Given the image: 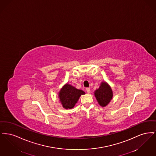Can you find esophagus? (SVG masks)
I'll list each match as a JSON object with an SVG mask.
<instances>
[{
	"instance_id": "esophagus-1",
	"label": "esophagus",
	"mask_w": 156,
	"mask_h": 156,
	"mask_svg": "<svg viewBox=\"0 0 156 156\" xmlns=\"http://www.w3.org/2000/svg\"><path fill=\"white\" fill-rule=\"evenodd\" d=\"M86 90H87V92L88 94H89V93L90 92V89L89 88H87L86 89Z\"/></svg>"
}]
</instances>
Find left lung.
Masks as SVG:
<instances>
[{
    "mask_svg": "<svg viewBox=\"0 0 156 156\" xmlns=\"http://www.w3.org/2000/svg\"><path fill=\"white\" fill-rule=\"evenodd\" d=\"M94 95L99 105L102 107H105L111 101L113 94L109 83L103 81L101 82L99 88L95 90Z\"/></svg>",
    "mask_w": 156,
    "mask_h": 156,
    "instance_id": "left-lung-1",
    "label": "left lung"
}]
</instances>
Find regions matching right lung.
Listing matches in <instances>:
<instances>
[{
    "label": "right lung",
    "instance_id": "obj_1",
    "mask_svg": "<svg viewBox=\"0 0 156 156\" xmlns=\"http://www.w3.org/2000/svg\"><path fill=\"white\" fill-rule=\"evenodd\" d=\"M85 92L81 89L76 88L74 86L66 83L58 94L59 102L66 109L73 108L82 95Z\"/></svg>",
    "mask_w": 156,
    "mask_h": 156
}]
</instances>
